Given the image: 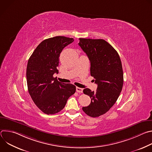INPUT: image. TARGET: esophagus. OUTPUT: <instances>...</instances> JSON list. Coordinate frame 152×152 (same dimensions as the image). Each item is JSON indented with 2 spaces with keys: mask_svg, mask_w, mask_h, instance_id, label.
I'll return each mask as SVG.
<instances>
[{
  "mask_svg": "<svg viewBox=\"0 0 152 152\" xmlns=\"http://www.w3.org/2000/svg\"><path fill=\"white\" fill-rule=\"evenodd\" d=\"M76 91L77 93H82L83 92V88H79V87H76Z\"/></svg>",
  "mask_w": 152,
  "mask_h": 152,
  "instance_id": "34e87169",
  "label": "esophagus"
}]
</instances>
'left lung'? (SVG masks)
Instances as JSON below:
<instances>
[{
    "mask_svg": "<svg viewBox=\"0 0 152 152\" xmlns=\"http://www.w3.org/2000/svg\"><path fill=\"white\" fill-rule=\"evenodd\" d=\"M78 45L90 61L91 76L97 84L95 92L89 88L83 90V93L89 96L91 101L82 110L91 117H98L111 109L122 90L121 62L115 49L103 39L80 38Z\"/></svg>",
    "mask_w": 152,
    "mask_h": 152,
    "instance_id": "1",
    "label": "left lung"
}]
</instances>
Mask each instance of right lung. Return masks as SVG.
<instances>
[{
  "label": "right lung",
  "instance_id": "1",
  "mask_svg": "<svg viewBox=\"0 0 152 152\" xmlns=\"http://www.w3.org/2000/svg\"><path fill=\"white\" fill-rule=\"evenodd\" d=\"M73 41V38L63 36L46 39L28 60L26 80L29 93L36 106L46 114L61 111L76 91L74 85L59 82L53 77L55 73H58L56 67L60 53Z\"/></svg>",
  "mask_w": 152,
  "mask_h": 152
}]
</instances>
